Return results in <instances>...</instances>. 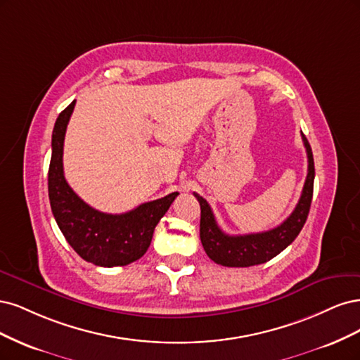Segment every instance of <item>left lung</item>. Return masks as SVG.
<instances>
[{
    "label": "left lung",
    "instance_id": "left-lung-1",
    "mask_svg": "<svg viewBox=\"0 0 360 360\" xmlns=\"http://www.w3.org/2000/svg\"><path fill=\"white\" fill-rule=\"evenodd\" d=\"M302 141L308 157V175L304 184L302 194H300L295 211L290 214L284 223L272 230L238 236L227 235L218 227L211 206L207 205L202 195L194 193L195 199L200 203L202 211L200 240L207 257L211 260L221 266H229V268H248V266L266 263L274 259L296 239L308 218L316 175L312 150L304 133Z\"/></svg>",
    "mask_w": 360,
    "mask_h": 360
}]
</instances>
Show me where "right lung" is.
<instances>
[{
  "instance_id": "right-lung-1",
  "label": "right lung",
  "mask_w": 360,
  "mask_h": 360,
  "mask_svg": "<svg viewBox=\"0 0 360 360\" xmlns=\"http://www.w3.org/2000/svg\"><path fill=\"white\" fill-rule=\"evenodd\" d=\"M76 100L60 113L52 133L49 200L56 224L84 260L103 268L125 266L141 259L153 240L154 229L179 193L142 203L125 214H104L85 203L64 178L63 150L67 124Z\"/></svg>"
}]
</instances>
